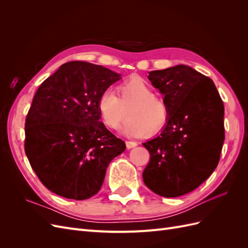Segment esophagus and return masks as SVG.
<instances>
[{"label":"esophagus","instance_id":"obj_1","mask_svg":"<svg viewBox=\"0 0 248 248\" xmlns=\"http://www.w3.org/2000/svg\"><path fill=\"white\" fill-rule=\"evenodd\" d=\"M126 147L128 149H131V148H134L138 146V142L137 141H132V140H126Z\"/></svg>","mask_w":248,"mask_h":248}]
</instances>
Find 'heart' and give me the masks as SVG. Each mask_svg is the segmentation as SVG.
Here are the masks:
<instances>
[{"label": "heart", "mask_w": 248, "mask_h": 248, "mask_svg": "<svg viewBox=\"0 0 248 248\" xmlns=\"http://www.w3.org/2000/svg\"><path fill=\"white\" fill-rule=\"evenodd\" d=\"M103 90L97 99V109L108 128L117 129L126 118L122 131L130 137H151L161 131L170 119L168 103L156 96L153 89L140 78L123 81L117 89ZM127 111H125V109Z\"/></svg>", "instance_id": "1"}]
</instances>
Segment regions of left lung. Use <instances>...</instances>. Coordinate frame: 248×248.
I'll list each match as a JSON object with an SVG mask.
<instances>
[{
    "label": "left lung",
    "mask_w": 248,
    "mask_h": 248,
    "mask_svg": "<svg viewBox=\"0 0 248 248\" xmlns=\"http://www.w3.org/2000/svg\"><path fill=\"white\" fill-rule=\"evenodd\" d=\"M164 95L170 119L158 137L144 142L150 160L142 171L149 189L164 198L188 193L211 176L224 140V107L212 81L191 67L149 72Z\"/></svg>",
    "instance_id": "obj_1"
}]
</instances>
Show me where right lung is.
<instances>
[{
	"instance_id": "add662e5",
	"label": "right lung",
	"mask_w": 248,
	"mask_h": 248,
	"mask_svg": "<svg viewBox=\"0 0 248 248\" xmlns=\"http://www.w3.org/2000/svg\"><path fill=\"white\" fill-rule=\"evenodd\" d=\"M120 78L103 66L72 61L37 90L26 118L25 152L41 183L58 196H95L109 162L125 150L97 109L100 93Z\"/></svg>"
}]
</instances>
